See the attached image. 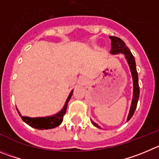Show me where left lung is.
Instances as JSON below:
<instances>
[{
    "label": "left lung",
    "mask_w": 159,
    "mask_h": 159,
    "mask_svg": "<svg viewBox=\"0 0 159 159\" xmlns=\"http://www.w3.org/2000/svg\"><path fill=\"white\" fill-rule=\"evenodd\" d=\"M110 39H111V51L110 52L111 54H118V53H123L125 55V58L127 59L129 65L130 70H131V74H132L133 78V85H134V91H133V99L132 102H131V108H130L129 114H128V121L134 115V112L135 111V108L137 107V103H138L139 97V81H138V74H137L136 70V66H135V58L133 56V55L131 53L130 50L125 45V43L121 39L118 38L116 36H109ZM92 124H93L97 128H100L99 126L97 124L91 120Z\"/></svg>",
    "instance_id": "8db88e82"
}]
</instances>
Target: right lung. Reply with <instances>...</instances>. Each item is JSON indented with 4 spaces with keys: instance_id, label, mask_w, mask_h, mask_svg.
I'll list each match as a JSON object with an SVG mask.
<instances>
[{
    "instance_id": "add662e5",
    "label": "right lung",
    "mask_w": 159,
    "mask_h": 159,
    "mask_svg": "<svg viewBox=\"0 0 159 159\" xmlns=\"http://www.w3.org/2000/svg\"><path fill=\"white\" fill-rule=\"evenodd\" d=\"M73 94V91L70 93L69 97L67 98L66 102L65 105H64L63 108L62 109V111L58 112L56 115H54L53 116H48V117H38V118H30V117L27 116H22L20 115V113L19 112V111L17 110L19 115L21 116V119L23 120V121L28 124V125L34 128H36V129L39 130H47V129H51V128H54L55 127H58L61 123L62 122V120H63L64 115L66 112V108H67V104L69 102L70 99L71 98V96Z\"/></svg>"
}]
</instances>
